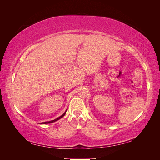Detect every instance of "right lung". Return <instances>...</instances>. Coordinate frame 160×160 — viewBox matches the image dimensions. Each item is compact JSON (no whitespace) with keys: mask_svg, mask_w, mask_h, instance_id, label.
Wrapping results in <instances>:
<instances>
[{"mask_svg":"<svg viewBox=\"0 0 160 160\" xmlns=\"http://www.w3.org/2000/svg\"><path fill=\"white\" fill-rule=\"evenodd\" d=\"M65 113H63L62 114L61 116H60L59 118H57V119H55V120H52V121H50V122H43V123H42V124H46V123H52V122H56V121H57V120H59V119H61V118H62L63 117V116L65 115Z\"/></svg>","mask_w":160,"mask_h":160,"instance_id":"obj_1","label":"right lung"}]
</instances>
